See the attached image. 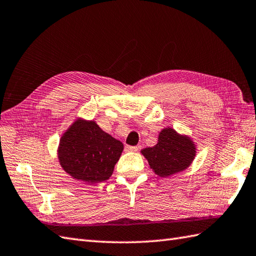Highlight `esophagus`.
Returning a JSON list of instances; mask_svg holds the SVG:
<instances>
[{
  "instance_id": "obj_1",
  "label": "esophagus",
  "mask_w": 256,
  "mask_h": 256,
  "mask_svg": "<svg viewBox=\"0 0 256 256\" xmlns=\"http://www.w3.org/2000/svg\"><path fill=\"white\" fill-rule=\"evenodd\" d=\"M138 148L136 146H130V145H126V150L128 152H138Z\"/></svg>"
}]
</instances>
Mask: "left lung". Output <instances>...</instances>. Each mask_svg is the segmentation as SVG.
<instances>
[{"label": "left lung", "instance_id": "obj_1", "mask_svg": "<svg viewBox=\"0 0 256 256\" xmlns=\"http://www.w3.org/2000/svg\"><path fill=\"white\" fill-rule=\"evenodd\" d=\"M142 154L154 172L164 178L186 170L193 162L196 147L188 136L167 128L159 133L157 144L144 148Z\"/></svg>", "mask_w": 256, "mask_h": 256}]
</instances>
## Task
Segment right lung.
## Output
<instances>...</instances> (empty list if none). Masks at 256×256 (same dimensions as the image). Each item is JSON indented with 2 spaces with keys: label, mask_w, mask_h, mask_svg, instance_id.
Instances as JSON below:
<instances>
[{
  "label": "right lung",
  "mask_w": 256,
  "mask_h": 256,
  "mask_svg": "<svg viewBox=\"0 0 256 256\" xmlns=\"http://www.w3.org/2000/svg\"><path fill=\"white\" fill-rule=\"evenodd\" d=\"M122 152V142L96 122L78 118L61 138L58 157L64 171L75 180L94 184L109 179Z\"/></svg>",
  "instance_id": "add662e5"
}]
</instances>
